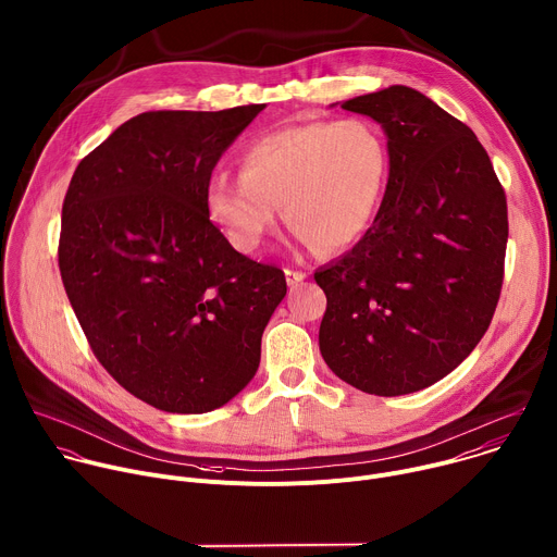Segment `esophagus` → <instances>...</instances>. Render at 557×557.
<instances>
[{
    "label": "esophagus",
    "mask_w": 557,
    "mask_h": 557,
    "mask_svg": "<svg viewBox=\"0 0 557 557\" xmlns=\"http://www.w3.org/2000/svg\"><path fill=\"white\" fill-rule=\"evenodd\" d=\"M305 276H307V274H305L302 270H294V268H287V270H285V278H287V285H289V287H296L298 283H302Z\"/></svg>",
    "instance_id": "1"
}]
</instances>
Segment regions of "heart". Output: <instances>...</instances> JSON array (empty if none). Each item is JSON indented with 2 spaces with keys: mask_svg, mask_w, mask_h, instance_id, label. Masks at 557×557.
Segmentation results:
<instances>
[{
  "mask_svg": "<svg viewBox=\"0 0 557 557\" xmlns=\"http://www.w3.org/2000/svg\"><path fill=\"white\" fill-rule=\"evenodd\" d=\"M242 175L216 169L203 186L208 219L231 246L257 250L281 206L294 237L338 252L371 226L388 180L382 132L362 119L268 132L242 153Z\"/></svg>",
  "mask_w": 557,
  "mask_h": 557,
  "instance_id": "1",
  "label": "heart"
}]
</instances>
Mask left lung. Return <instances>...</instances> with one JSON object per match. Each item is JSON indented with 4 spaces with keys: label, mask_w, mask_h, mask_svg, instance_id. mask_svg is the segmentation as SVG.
I'll return each mask as SVG.
<instances>
[{
    "label": "left lung",
    "mask_w": 557,
    "mask_h": 557,
    "mask_svg": "<svg viewBox=\"0 0 557 557\" xmlns=\"http://www.w3.org/2000/svg\"><path fill=\"white\" fill-rule=\"evenodd\" d=\"M343 109L386 136L388 182L367 235L315 270L318 345L358 391L395 397L453 373L481 343L503 285L507 201L474 132L406 85Z\"/></svg>",
    "instance_id": "obj_1"
}]
</instances>
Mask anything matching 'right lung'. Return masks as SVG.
I'll return each instance as SVG.
<instances>
[{
	"instance_id": "add662e5",
	"label": "right lung",
	"mask_w": 557,
	"mask_h": 557,
	"mask_svg": "<svg viewBox=\"0 0 557 557\" xmlns=\"http://www.w3.org/2000/svg\"><path fill=\"white\" fill-rule=\"evenodd\" d=\"M263 104L147 111L76 166L59 268L87 343L164 412L228 404L255 377L285 274L237 252L203 208L219 158Z\"/></svg>"
}]
</instances>
